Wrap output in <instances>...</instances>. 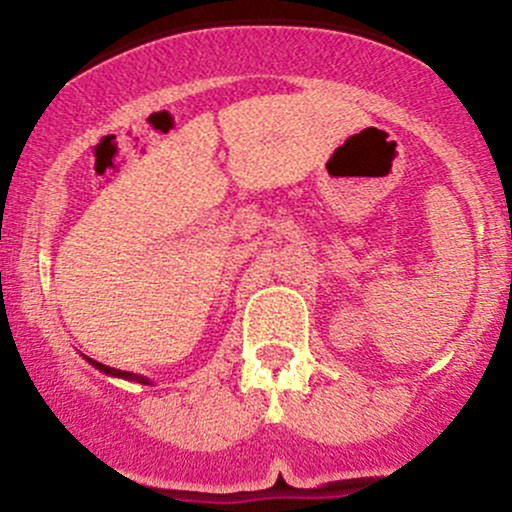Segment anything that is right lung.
Instances as JSON below:
<instances>
[{"instance_id": "add662e5", "label": "right lung", "mask_w": 512, "mask_h": 512, "mask_svg": "<svg viewBox=\"0 0 512 512\" xmlns=\"http://www.w3.org/2000/svg\"><path fill=\"white\" fill-rule=\"evenodd\" d=\"M88 363H91L93 368L96 370H101V373H105V375H110V378H122V380H129V383H139V385H154V380L151 378H146V375H139V373H129V370H117V368H110V366H103V363H98V361H93V358H88V356H84Z\"/></svg>"}]
</instances>
